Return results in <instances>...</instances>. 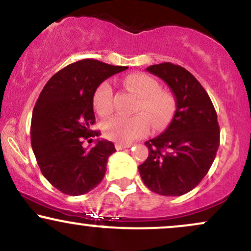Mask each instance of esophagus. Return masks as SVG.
Returning a JSON list of instances; mask_svg holds the SVG:
<instances>
[{
  "label": "esophagus",
  "mask_w": 251,
  "mask_h": 251,
  "mask_svg": "<svg viewBox=\"0 0 251 251\" xmlns=\"http://www.w3.org/2000/svg\"><path fill=\"white\" fill-rule=\"evenodd\" d=\"M131 144H122V143H117L116 144V149L117 150H124V149H128L131 148Z\"/></svg>",
  "instance_id": "1"
}]
</instances>
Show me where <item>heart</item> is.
Segmentation results:
<instances>
[{
    "instance_id": "b5f03b06",
    "label": "heart",
    "mask_w": 251,
    "mask_h": 251,
    "mask_svg": "<svg viewBox=\"0 0 251 251\" xmlns=\"http://www.w3.org/2000/svg\"><path fill=\"white\" fill-rule=\"evenodd\" d=\"M124 86L134 92L139 100L135 105V116H116L103 123V134L118 143H131L150 132L151 124L155 129L169 122L174 111V100L160 89L153 77L148 74L134 73L124 79ZM94 108L100 116H108L114 108V92L108 80L98 86L93 94Z\"/></svg>"
}]
</instances>
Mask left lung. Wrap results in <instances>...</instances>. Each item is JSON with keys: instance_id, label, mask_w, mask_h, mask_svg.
I'll return each mask as SVG.
<instances>
[{"instance_id": "1", "label": "left lung", "mask_w": 251, "mask_h": 251, "mask_svg": "<svg viewBox=\"0 0 251 251\" xmlns=\"http://www.w3.org/2000/svg\"><path fill=\"white\" fill-rule=\"evenodd\" d=\"M146 71L168 83L176 112L165 132L145 143L149 157L138 169L152 192L181 196L201 183L214 163L220 146L217 113L205 89L185 68L164 62Z\"/></svg>"}]
</instances>
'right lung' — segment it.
Here are the masks:
<instances>
[{"label": "right lung", "instance_id": "add662e5", "mask_svg": "<svg viewBox=\"0 0 251 251\" xmlns=\"http://www.w3.org/2000/svg\"><path fill=\"white\" fill-rule=\"evenodd\" d=\"M125 70L94 59L80 60L54 74L40 93L31 117V148L43 177L62 194L83 195L102 180L114 144L97 140L87 150L82 143L100 133L92 131L94 91Z\"/></svg>", "mask_w": 251, "mask_h": 251}]
</instances>
